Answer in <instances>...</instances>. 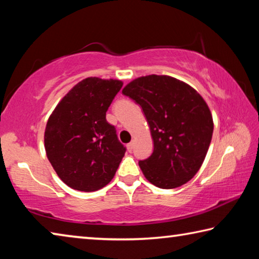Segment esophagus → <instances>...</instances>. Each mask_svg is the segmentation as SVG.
<instances>
[{
  "instance_id": "esophagus-1",
  "label": "esophagus",
  "mask_w": 259,
  "mask_h": 259,
  "mask_svg": "<svg viewBox=\"0 0 259 259\" xmlns=\"http://www.w3.org/2000/svg\"><path fill=\"white\" fill-rule=\"evenodd\" d=\"M126 150H128L129 153L133 152V150H134V143H129L128 145H126Z\"/></svg>"
}]
</instances>
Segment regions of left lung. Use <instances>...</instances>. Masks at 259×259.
Masks as SVG:
<instances>
[{
  "instance_id": "left-lung-1",
  "label": "left lung",
  "mask_w": 259,
  "mask_h": 259,
  "mask_svg": "<svg viewBox=\"0 0 259 259\" xmlns=\"http://www.w3.org/2000/svg\"><path fill=\"white\" fill-rule=\"evenodd\" d=\"M139 104L154 143L152 155L139 161L144 176L170 190L186 184L202 165L211 142V112L187 83L168 75L135 78L122 90Z\"/></svg>"
}]
</instances>
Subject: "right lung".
<instances>
[{"instance_id":"add662e5","label":"right lung","mask_w":259,"mask_h":259,"mask_svg":"<svg viewBox=\"0 0 259 259\" xmlns=\"http://www.w3.org/2000/svg\"><path fill=\"white\" fill-rule=\"evenodd\" d=\"M123 85L120 80L87 77L64 96L45 131L48 159L67 186L98 191L112 181L125 147L106 112Z\"/></svg>"}]
</instances>
